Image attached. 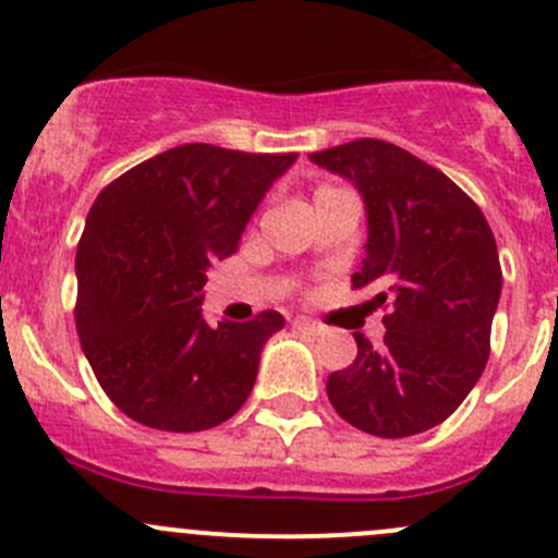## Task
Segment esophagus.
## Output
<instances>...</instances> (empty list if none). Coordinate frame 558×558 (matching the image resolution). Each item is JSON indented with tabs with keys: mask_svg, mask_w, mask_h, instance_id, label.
Returning a JSON list of instances; mask_svg holds the SVG:
<instances>
[{
	"mask_svg": "<svg viewBox=\"0 0 558 558\" xmlns=\"http://www.w3.org/2000/svg\"><path fill=\"white\" fill-rule=\"evenodd\" d=\"M291 325L298 330H305V333H323V323H316L311 316H294V323Z\"/></svg>",
	"mask_w": 558,
	"mask_h": 558,
	"instance_id": "34e87169",
	"label": "esophagus"
}]
</instances>
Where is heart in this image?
<instances>
[{
	"mask_svg": "<svg viewBox=\"0 0 558 558\" xmlns=\"http://www.w3.org/2000/svg\"><path fill=\"white\" fill-rule=\"evenodd\" d=\"M328 192H336L333 185H319V189H316V194H314V197H319V194H328Z\"/></svg>",
	"mask_w": 558,
	"mask_h": 558,
	"instance_id": "1",
	"label": "heart"
}]
</instances>
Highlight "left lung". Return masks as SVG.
Listing matches in <instances>:
<instances>
[{"label":"left lung","instance_id":"obj_1","mask_svg":"<svg viewBox=\"0 0 558 558\" xmlns=\"http://www.w3.org/2000/svg\"><path fill=\"white\" fill-rule=\"evenodd\" d=\"M311 160L359 185L369 239L353 289L375 286L386 336L328 375L336 414L384 439L445 423L489 359L498 308V244L478 205L439 169L380 138L311 153Z\"/></svg>","mask_w":558,"mask_h":558}]
</instances>
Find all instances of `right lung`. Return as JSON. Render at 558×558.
<instances>
[{
  "instance_id": "right-lung-1",
  "label": "right lung",
  "mask_w": 558,
  "mask_h": 558,
  "mask_svg": "<svg viewBox=\"0 0 558 558\" xmlns=\"http://www.w3.org/2000/svg\"><path fill=\"white\" fill-rule=\"evenodd\" d=\"M298 153L183 144L119 174L77 244L80 348L119 411L158 430L225 423L253 391L278 311L203 319L205 269L239 250L253 210Z\"/></svg>"
}]
</instances>
